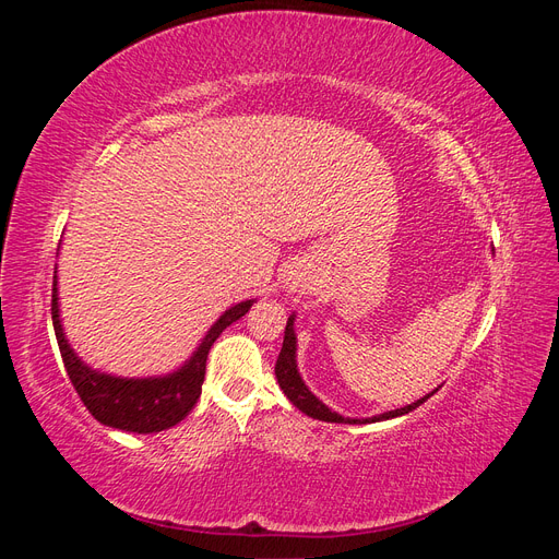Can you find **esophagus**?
Segmentation results:
<instances>
[{
  "label": "esophagus",
  "mask_w": 559,
  "mask_h": 559,
  "mask_svg": "<svg viewBox=\"0 0 559 559\" xmlns=\"http://www.w3.org/2000/svg\"><path fill=\"white\" fill-rule=\"evenodd\" d=\"M286 289H289L292 294H306L308 289H310V282L302 277V275H298V277H294L289 284H286Z\"/></svg>",
  "instance_id": "1"
}]
</instances>
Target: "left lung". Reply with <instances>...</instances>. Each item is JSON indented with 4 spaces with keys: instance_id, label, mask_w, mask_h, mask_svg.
Wrapping results in <instances>:
<instances>
[{
    "instance_id": "obj_1",
    "label": "left lung",
    "mask_w": 559,
    "mask_h": 559,
    "mask_svg": "<svg viewBox=\"0 0 559 559\" xmlns=\"http://www.w3.org/2000/svg\"><path fill=\"white\" fill-rule=\"evenodd\" d=\"M275 376H277V382L280 386L284 389V394L289 396V401L296 405L298 411H302L306 415L314 417V419H321V421H337V425H364V421H380V419H389V417H399V415H405L415 411L417 405L425 403L431 394H427L425 399H419L411 405H405V408H396V411H389V413H382L373 419H349V417H343L337 415L333 411H329L324 403H321L310 389L302 384L298 370H296V333H294V317H289V321H286V331H284V343H282V352L277 357V364H275Z\"/></svg>"
}]
</instances>
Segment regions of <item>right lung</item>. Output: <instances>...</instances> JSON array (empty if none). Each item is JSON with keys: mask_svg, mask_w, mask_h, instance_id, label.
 <instances>
[{"mask_svg": "<svg viewBox=\"0 0 559 559\" xmlns=\"http://www.w3.org/2000/svg\"><path fill=\"white\" fill-rule=\"evenodd\" d=\"M253 300L238 302L226 310L222 319L210 329L205 341L200 343L191 361L181 366L177 373L165 378H146V380H126L111 378L105 373H95L83 364L72 347L67 345L58 314V289L53 280V298H50V314H53V329L58 337V347L62 354V364L70 376L79 399L86 405L88 413L107 427L134 431V433H156L175 427L186 415L193 411L200 399L202 382H205L207 354L218 335L226 326L238 321L249 312Z\"/></svg>", "mask_w": 559, "mask_h": 559, "instance_id": "add662e5", "label": "right lung"}]
</instances>
